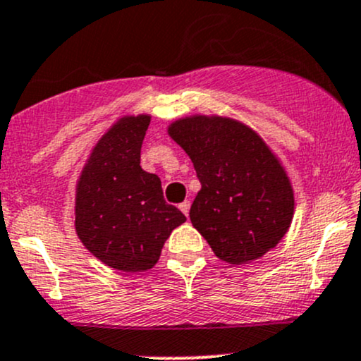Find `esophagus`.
I'll list each match as a JSON object with an SVG mask.
<instances>
[{"label": "esophagus", "mask_w": 361, "mask_h": 361, "mask_svg": "<svg viewBox=\"0 0 361 361\" xmlns=\"http://www.w3.org/2000/svg\"><path fill=\"white\" fill-rule=\"evenodd\" d=\"M180 211L183 212L185 216H188V212H190V200L181 202V204H180Z\"/></svg>", "instance_id": "esophagus-1"}]
</instances>
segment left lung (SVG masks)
I'll use <instances>...</instances> for the list:
<instances>
[{"label": "left lung", "instance_id": "1", "mask_svg": "<svg viewBox=\"0 0 361 361\" xmlns=\"http://www.w3.org/2000/svg\"><path fill=\"white\" fill-rule=\"evenodd\" d=\"M169 135L193 162L202 188L190 221L229 264L259 259L279 243L293 219V188L283 166L253 130L229 118L192 116Z\"/></svg>", "mask_w": 361, "mask_h": 361}]
</instances>
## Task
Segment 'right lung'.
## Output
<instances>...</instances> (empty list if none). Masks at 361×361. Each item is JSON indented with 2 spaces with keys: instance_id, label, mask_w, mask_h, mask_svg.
Instances as JSON below:
<instances>
[{
  "instance_id": "1",
  "label": "right lung",
  "mask_w": 361,
  "mask_h": 361,
  "mask_svg": "<svg viewBox=\"0 0 361 361\" xmlns=\"http://www.w3.org/2000/svg\"><path fill=\"white\" fill-rule=\"evenodd\" d=\"M150 116L123 118L99 140L77 185L75 228L101 262L123 272L147 271L187 217L164 200L161 180L140 166Z\"/></svg>"
}]
</instances>
